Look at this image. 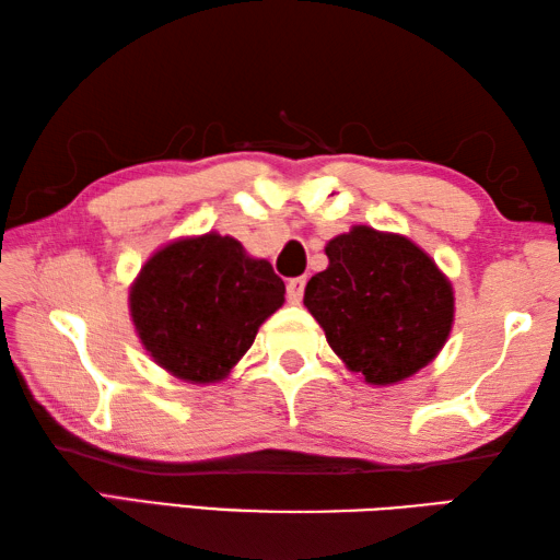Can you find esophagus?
I'll return each instance as SVG.
<instances>
[{
  "instance_id": "esophagus-1",
  "label": "esophagus",
  "mask_w": 560,
  "mask_h": 560,
  "mask_svg": "<svg viewBox=\"0 0 560 560\" xmlns=\"http://www.w3.org/2000/svg\"><path fill=\"white\" fill-rule=\"evenodd\" d=\"M303 291H306V279H291V281L287 283L289 303H293V306H299L301 299H303Z\"/></svg>"
}]
</instances>
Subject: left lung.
Returning a JSON list of instances; mask_svg holds the SVG:
<instances>
[{"instance_id": "8db88e82", "label": "left lung", "mask_w": 560, "mask_h": 560, "mask_svg": "<svg viewBox=\"0 0 560 560\" xmlns=\"http://www.w3.org/2000/svg\"><path fill=\"white\" fill-rule=\"evenodd\" d=\"M303 306L328 346L363 383L385 387L428 368L454 326V289L420 244L353 224L326 244Z\"/></svg>"}]
</instances>
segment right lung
I'll list each match as a JSON object with an SVG mask.
<instances>
[{"mask_svg": "<svg viewBox=\"0 0 560 560\" xmlns=\"http://www.w3.org/2000/svg\"><path fill=\"white\" fill-rule=\"evenodd\" d=\"M287 287L267 259L230 234L177 236L155 249L128 287L140 346L167 375L214 385L234 371Z\"/></svg>", "mask_w": 560, "mask_h": 560, "instance_id": "right-lung-1", "label": "right lung"}]
</instances>
